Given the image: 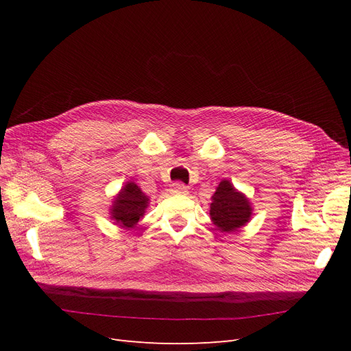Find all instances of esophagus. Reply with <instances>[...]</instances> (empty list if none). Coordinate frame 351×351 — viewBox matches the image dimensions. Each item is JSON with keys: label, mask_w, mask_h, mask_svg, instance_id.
<instances>
[{"label": "esophagus", "mask_w": 351, "mask_h": 351, "mask_svg": "<svg viewBox=\"0 0 351 351\" xmlns=\"http://www.w3.org/2000/svg\"><path fill=\"white\" fill-rule=\"evenodd\" d=\"M171 193H177V195H186L187 193V187L183 183H174L171 186Z\"/></svg>", "instance_id": "esophagus-1"}]
</instances>
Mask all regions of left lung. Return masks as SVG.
Instances as JSON below:
<instances>
[{
	"label": "left lung",
	"instance_id": "obj_1",
	"mask_svg": "<svg viewBox=\"0 0 351 351\" xmlns=\"http://www.w3.org/2000/svg\"><path fill=\"white\" fill-rule=\"evenodd\" d=\"M249 200L232 187L227 180L221 182L212 196L210 218L221 232H231L243 227L250 219Z\"/></svg>",
	"mask_w": 351,
	"mask_h": 351
}]
</instances>
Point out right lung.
Returning <instances> with one entry per match:
<instances>
[{
  "instance_id": "add662e5",
  "label": "right lung",
  "mask_w": 351,
  "mask_h": 351,
  "mask_svg": "<svg viewBox=\"0 0 351 351\" xmlns=\"http://www.w3.org/2000/svg\"><path fill=\"white\" fill-rule=\"evenodd\" d=\"M147 206V196L134 183H127L112 205V218L124 228H133Z\"/></svg>"
}]
</instances>
